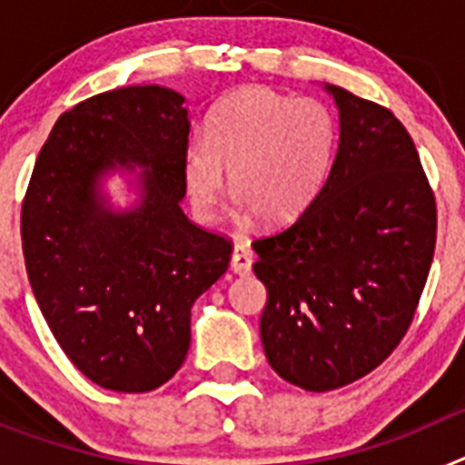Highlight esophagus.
I'll list each match as a JSON object with an SVG mask.
<instances>
[{
  "instance_id": "1",
  "label": "esophagus",
  "mask_w": 465,
  "mask_h": 465,
  "mask_svg": "<svg viewBox=\"0 0 465 465\" xmlns=\"http://www.w3.org/2000/svg\"><path fill=\"white\" fill-rule=\"evenodd\" d=\"M252 265H253V256H252V249L244 244V242H237L235 244V252H232V261H230V270L235 274H249L252 272Z\"/></svg>"
}]
</instances>
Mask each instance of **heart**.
I'll list each match as a JSON object with an SVG mask.
<instances>
[{"instance_id":"heart-1","label":"heart","mask_w":465,"mask_h":465,"mask_svg":"<svg viewBox=\"0 0 465 465\" xmlns=\"http://www.w3.org/2000/svg\"><path fill=\"white\" fill-rule=\"evenodd\" d=\"M338 142V121L323 102L262 85L235 90L212 111L204 139L183 151L193 212L203 221L216 216L228 170L232 193L258 219L293 221L322 193Z\"/></svg>"}]
</instances>
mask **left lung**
I'll return each mask as SVG.
<instances>
[{"label":"left lung","instance_id":"8db88e82","mask_svg":"<svg viewBox=\"0 0 465 465\" xmlns=\"http://www.w3.org/2000/svg\"><path fill=\"white\" fill-rule=\"evenodd\" d=\"M326 90L340 109L331 174L293 223L252 244L268 289V363L316 393L361 380L401 344L438 232L433 188L405 125L377 102Z\"/></svg>","mask_w":465,"mask_h":465}]
</instances>
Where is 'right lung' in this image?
Instances as JSON below:
<instances>
[{"label":"right lung","mask_w":465,"mask_h":465,"mask_svg":"<svg viewBox=\"0 0 465 465\" xmlns=\"http://www.w3.org/2000/svg\"><path fill=\"white\" fill-rule=\"evenodd\" d=\"M183 97L130 85L79 102L41 146L20 212L25 268L41 314L102 389L153 391L182 368L191 307L228 270L232 244L188 221ZM114 164L144 167V200L116 214L96 195Z\"/></svg>","instance_id":"1"}]
</instances>
